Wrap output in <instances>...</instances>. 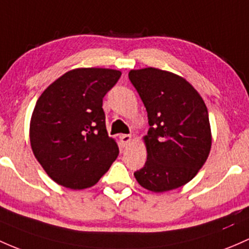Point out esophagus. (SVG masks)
Instances as JSON below:
<instances>
[{
    "label": "esophagus",
    "instance_id": "obj_1",
    "mask_svg": "<svg viewBox=\"0 0 249 249\" xmlns=\"http://www.w3.org/2000/svg\"><path fill=\"white\" fill-rule=\"evenodd\" d=\"M120 142H122L123 145H127L130 143V141H131V135H122L120 136Z\"/></svg>",
    "mask_w": 249,
    "mask_h": 249
}]
</instances>
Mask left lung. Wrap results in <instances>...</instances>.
Returning <instances> with one entry per match:
<instances>
[{
	"label": "left lung",
	"instance_id": "8db88e82",
	"mask_svg": "<svg viewBox=\"0 0 249 249\" xmlns=\"http://www.w3.org/2000/svg\"><path fill=\"white\" fill-rule=\"evenodd\" d=\"M150 125L144 137L146 162L136 171L141 186L164 192L184 186L205 163L211 148L208 108L182 77L156 68L131 70Z\"/></svg>",
	"mask_w": 249,
	"mask_h": 249
}]
</instances>
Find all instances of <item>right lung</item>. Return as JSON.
Returning a JSON list of instances; mask_svg holds the SVG:
<instances>
[{"mask_svg": "<svg viewBox=\"0 0 249 249\" xmlns=\"http://www.w3.org/2000/svg\"><path fill=\"white\" fill-rule=\"evenodd\" d=\"M120 75L103 68L75 69L39 96L31 119V146L58 185L93 186L116 161L119 148L107 133L103 99Z\"/></svg>", "mask_w": 249, "mask_h": 249, "instance_id": "1", "label": "right lung"}]
</instances>
